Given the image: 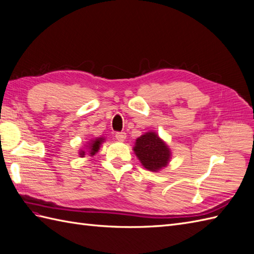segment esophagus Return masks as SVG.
<instances>
[{
  "label": "esophagus",
  "mask_w": 254,
  "mask_h": 254,
  "mask_svg": "<svg viewBox=\"0 0 254 254\" xmlns=\"http://www.w3.org/2000/svg\"><path fill=\"white\" fill-rule=\"evenodd\" d=\"M115 138L119 141H125L126 140V132L121 131V132H116L115 133Z\"/></svg>",
  "instance_id": "esophagus-1"
}]
</instances>
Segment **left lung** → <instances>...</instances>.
Returning a JSON list of instances; mask_svg holds the SVG:
<instances>
[{
  "label": "left lung",
  "instance_id": "1",
  "mask_svg": "<svg viewBox=\"0 0 254 254\" xmlns=\"http://www.w3.org/2000/svg\"><path fill=\"white\" fill-rule=\"evenodd\" d=\"M133 151L144 168L155 172L168 165L171 157L168 145L153 131L146 132L135 140Z\"/></svg>",
  "mask_w": 254,
  "mask_h": 254
}]
</instances>
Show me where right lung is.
I'll return each instance as SVG.
<instances>
[{
    "instance_id": "obj_1",
    "label": "right lung",
    "mask_w": 254,
    "mask_h": 254,
    "mask_svg": "<svg viewBox=\"0 0 254 254\" xmlns=\"http://www.w3.org/2000/svg\"><path fill=\"white\" fill-rule=\"evenodd\" d=\"M103 141H104V138H97V139H95V140H91V142H90L89 145H88V150H89L90 156H94L95 154H96L99 150H100V145H101V143H102ZM79 155L82 156V157H84L85 151H80V152H79Z\"/></svg>"
}]
</instances>
